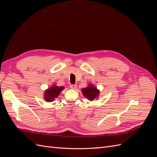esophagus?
I'll return each instance as SVG.
<instances>
[{"label": "esophagus", "instance_id": "esophagus-1", "mask_svg": "<svg viewBox=\"0 0 157 157\" xmlns=\"http://www.w3.org/2000/svg\"><path fill=\"white\" fill-rule=\"evenodd\" d=\"M77 85L76 84H71L70 85V87H71V88H72V89H76L77 88Z\"/></svg>", "mask_w": 157, "mask_h": 157}]
</instances>
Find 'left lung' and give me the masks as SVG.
Masks as SVG:
<instances>
[{
  "instance_id": "8db88e82",
  "label": "left lung",
  "mask_w": 157,
  "mask_h": 157,
  "mask_svg": "<svg viewBox=\"0 0 157 157\" xmlns=\"http://www.w3.org/2000/svg\"><path fill=\"white\" fill-rule=\"evenodd\" d=\"M81 92L84 96L89 101H93L94 99H97L100 92V91L92 84H90L87 87L82 88Z\"/></svg>"
}]
</instances>
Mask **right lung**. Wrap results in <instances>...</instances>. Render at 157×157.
Instances as JSON below:
<instances>
[{
	"instance_id": "1",
	"label": "right lung",
	"mask_w": 157,
	"mask_h": 157,
	"mask_svg": "<svg viewBox=\"0 0 157 157\" xmlns=\"http://www.w3.org/2000/svg\"><path fill=\"white\" fill-rule=\"evenodd\" d=\"M64 89L63 86H58L53 84L51 87L46 89L44 93V99L47 102H52L58 97L61 91Z\"/></svg>"
}]
</instances>
